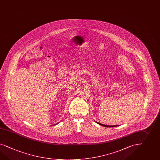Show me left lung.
<instances>
[{"instance_id":"8db88e82","label":"left lung","mask_w":160,"mask_h":160,"mask_svg":"<svg viewBox=\"0 0 160 160\" xmlns=\"http://www.w3.org/2000/svg\"><path fill=\"white\" fill-rule=\"evenodd\" d=\"M95 122L99 124L100 125L102 126H104V127H107V128H109V127H117V126H118V125H103V124H102V123H100L97 122V121H95Z\"/></svg>"}]
</instances>
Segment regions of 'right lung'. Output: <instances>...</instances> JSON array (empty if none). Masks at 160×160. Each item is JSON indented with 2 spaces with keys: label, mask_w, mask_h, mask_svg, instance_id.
<instances>
[{
  "label": "right lung",
  "mask_w": 160,
  "mask_h": 160,
  "mask_svg": "<svg viewBox=\"0 0 160 160\" xmlns=\"http://www.w3.org/2000/svg\"><path fill=\"white\" fill-rule=\"evenodd\" d=\"M58 123H56V124H55V125H57V124H58Z\"/></svg>",
  "instance_id": "right-lung-1"
}]
</instances>
